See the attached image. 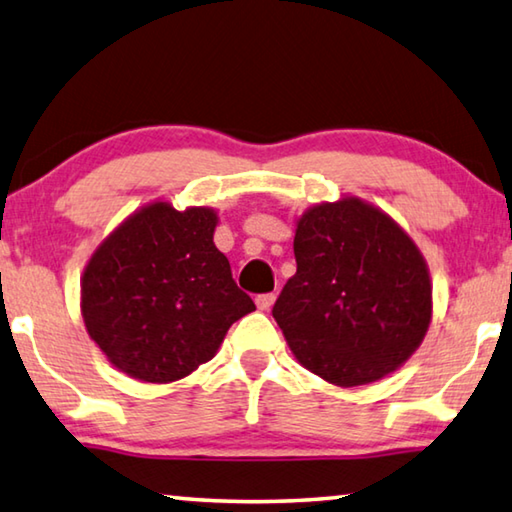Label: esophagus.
<instances>
[{
    "mask_svg": "<svg viewBox=\"0 0 512 512\" xmlns=\"http://www.w3.org/2000/svg\"><path fill=\"white\" fill-rule=\"evenodd\" d=\"M255 302H257V309L268 311V309L273 307V302H275V293H259V296L255 298Z\"/></svg>",
    "mask_w": 512,
    "mask_h": 512,
    "instance_id": "34e87169",
    "label": "esophagus"
}]
</instances>
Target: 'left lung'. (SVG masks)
Instances as JSON below:
<instances>
[{
  "instance_id": "obj_1",
  "label": "left lung",
  "mask_w": 512,
  "mask_h": 512,
  "mask_svg": "<svg viewBox=\"0 0 512 512\" xmlns=\"http://www.w3.org/2000/svg\"><path fill=\"white\" fill-rule=\"evenodd\" d=\"M293 255L298 271L273 318L314 375L345 388L370 384L422 343L429 271L391 216L359 198L316 205L298 221Z\"/></svg>"
}]
</instances>
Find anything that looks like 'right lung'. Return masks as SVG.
<instances>
[{"instance_id":"1","label":"right lung","mask_w":512,"mask_h":512,"mask_svg":"<svg viewBox=\"0 0 512 512\" xmlns=\"http://www.w3.org/2000/svg\"><path fill=\"white\" fill-rule=\"evenodd\" d=\"M216 214L153 203L103 241L85 266L81 309L119 370L151 384L187 377L255 309L214 246Z\"/></svg>"}]
</instances>
